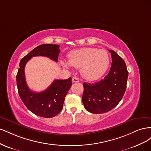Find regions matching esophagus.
<instances>
[{
  "instance_id": "1",
  "label": "esophagus",
  "mask_w": 151,
  "mask_h": 151,
  "mask_svg": "<svg viewBox=\"0 0 151 151\" xmlns=\"http://www.w3.org/2000/svg\"><path fill=\"white\" fill-rule=\"evenodd\" d=\"M72 83H79V79L77 77H74L72 79Z\"/></svg>"
}]
</instances>
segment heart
<instances>
[{
  "mask_svg": "<svg viewBox=\"0 0 151 151\" xmlns=\"http://www.w3.org/2000/svg\"><path fill=\"white\" fill-rule=\"evenodd\" d=\"M68 62H63L67 68L73 66L81 68L84 78L95 81L101 77L109 65L108 53L104 50L95 48H83L71 52L68 55Z\"/></svg>",
  "mask_w": 151,
  "mask_h": 151,
  "instance_id": "b5f03b06",
  "label": "heart"
}]
</instances>
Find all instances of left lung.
I'll use <instances>...</instances> for the list:
<instances>
[{
	"mask_svg": "<svg viewBox=\"0 0 151 151\" xmlns=\"http://www.w3.org/2000/svg\"><path fill=\"white\" fill-rule=\"evenodd\" d=\"M111 53L110 70L104 79L94 83H84L82 101L89 112L101 114L108 112L120 103L125 92L129 72L125 61L114 52Z\"/></svg>",
	"mask_w": 151,
	"mask_h": 151,
	"instance_id": "left-lung-1",
	"label": "left lung"
}]
</instances>
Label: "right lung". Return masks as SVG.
<instances>
[{
	"label": "right lung",
	"mask_w": 151,
	"mask_h": 151,
	"mask_svg": "<svg viewBox=\"0 0 151 151\" xmlns=\"http://www.w3.org/2000/svg\"><path fill=\"white\" fill-rule=\"evenodd\" d=\"M59 47V45L53 44H43L36 47L21 59L16 76L18 93L22 101L32 113L43 118H52L60 112L65 96L72 86L71 77L65 80H55L46 90L36 93L26 84L24 68L26 63L36 56L47 57L57 62Z\"/></svg>",
	"instance_id": "right-lung-1"
}]
</instances>
